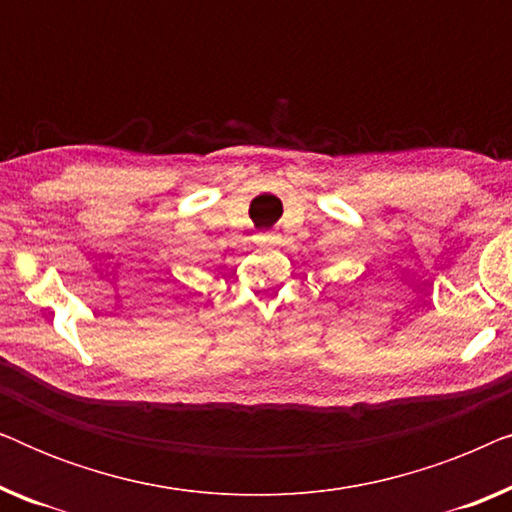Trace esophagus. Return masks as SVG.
I'll return each mask as SVG.
<instances>
[{
    "instance_id": "34e87169",
    "label": "esophagus",
    "mask_w": 512,
    "mask_h": 512,
    "mask_svg": "<svg viewBox=\"0 0 512 512\" xmlns=\"http://www.w3.org/2000/svg\"><path fill=\"white\" fill-rule=\"evenodd\" d=\"M258 242L263 244V247H268V249H272V247H277L279 242H282V237H279V233H258V237H256Z\"/></svg>"
}]
</instances>
